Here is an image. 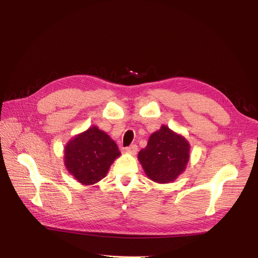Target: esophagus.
Returning <instances> with one entry per match:
<instances>
[{
	"instance_id": "obj_1",
	"label": "esophagus",
	"mask_w": 258,
	"mask_h": 258,
	"mask_svg": "<svg viewBox=\"0 0 258 258\" xmlns=\"http://www.w3.org/2000/svg\"><path fill=\"white\" fill-rule=\"evenodd\" d=\"M125 150H126V152L130 153L131 155H136L137 152H138V146H137L136 144H133V145L126 147Z\"/></svg>"
}]
</instances>
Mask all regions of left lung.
<instances>
[{
    "mask_svg": "<svg viewBox=\"0 0 258 258\" xmlns=\"http://www.w3.org/2000/svg\"><path fill=\"white\" fill-rule=\"evenodd\" d=\"M190 145L181 135L168 126L151 135L147 145L138 154L145 173L157 183H170L185 170L189 161Z\"/></svg>",
    "mask_w": 258,
    "mask_h": 258,
    "instance_id": "1",
    "label": "left lung"
}]
</instances>
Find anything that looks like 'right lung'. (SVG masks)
Returning a JSON list of instances; mask_svg holds the SVG:
<instances>
[{"instance_id":"1","label":"right lung","mask_w":258,"mask_h":258,"mask_svg":"<svg viewBox=\"0 0 258 258\" xmlns=\"http://www.w3.org/2000/svg\"><path fill=\"white\" fill-rule=\"evenodd\" d=\"M119 156L115 141L94 125L67 143L64 165L79 183L93 185L105 177Z\"/></svg>"}]
</instances>
